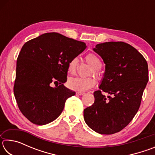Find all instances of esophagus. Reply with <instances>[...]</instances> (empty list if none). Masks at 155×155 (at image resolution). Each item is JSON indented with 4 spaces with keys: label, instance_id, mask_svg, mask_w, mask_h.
I'll return each instance as SVG.
<instances>
[{
    "label": "esophagus",
    "instance_id": "obj_1",
    "mask_svg": "<svg viewBox=\"0 0 155 155\" xmlns=\"http://www.w3.org/2000/svg\"><path fill=\"white\" fill-rule=\"evenodd\" d=\"M77 94V95H79V96H83V94H85V93L84 92H81V91H77V93H76Z\"/></svg>",
    "mask_w": 155,
    "mask_h": 155
}]
</instances>
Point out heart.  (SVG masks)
<instances>
[{
  "instance_id": "b5f03b06",
  "label": "heart",
  "mask_w": 155,
  "mask_h": 155,
  "mask_svg": "<svg viewBox=\"0 0 155 155\" xmlns=\"http://www.w3.org/2000/svg\"><path fill=\"white\" fill-rule=\"evenodd\" d=\"M85 61L90 64L94 69V74L98 75V70L102 66V63L100 59L96 54L93 53L88 54L85 57ZM78 64V59L77 57L72 58L68 63V70L71 74H74L77 72ZM96 85V81L92 77L81 78L76 77L70 78L68 81V85L71 90L78 91H85L93 87Z\"/></svg>"
}]
</instances>
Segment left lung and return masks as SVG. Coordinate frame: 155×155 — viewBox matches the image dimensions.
<instances>
[{
    "instance_id": "left-lung-1",
    "label": "left lung",
    "mask_w": 155,
    "mask_h": 155,
    "mask_svg": "<svg viewBox=\"0 0 155 155\" xmlns=\"http://www.w3.org/2000/svg\"><path fill=\"white\" fill-rule=\"evenodd\" d=\"M103 59L105 71L92 105L84 109V120L95 132L111 135L129 124L140 108L148 81V64L137 49L123 41L98 44L93 48ZM113 95L106 97L101 91Z\"/></svg>"
}]
</instances>
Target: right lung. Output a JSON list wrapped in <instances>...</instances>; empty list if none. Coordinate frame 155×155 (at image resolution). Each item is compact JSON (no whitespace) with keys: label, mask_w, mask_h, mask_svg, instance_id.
<instances>
[{"label":"right lung","mask_w":155,"mask_h":155,"mask_svg":"<svg viewBox=\"0 0 155 155\" xmlns=\"http://www.w3.org/2000/svg\"><path fill=\"white\" fill-rule=\"evenodd\" d=\"M86 47L57 33H44L24 44L17 59L14 92L20 111L30 122L44 125L61 115L66 100L76 94L64 85L68 63Z\"/></svg>","instance_id":"obj_1"}]
</instances>
